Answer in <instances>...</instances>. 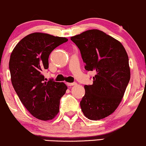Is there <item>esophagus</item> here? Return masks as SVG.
Segmentation results:
<instances>
[{"mask_svg": "<svg viewBox=\"0 0 146 146\" xmlns=\"http://www.w3.org/2000/svg\"><path fill=\"white\" fill-rule=\"evenodd\" d=\"M76 82H74V83H67V85L68 86H75L76 85Z\"/></svg>", "mask_w": 146, "mask_h": 146, "instance_id": "obj_1", "label": "esophagus"}]
</instances>
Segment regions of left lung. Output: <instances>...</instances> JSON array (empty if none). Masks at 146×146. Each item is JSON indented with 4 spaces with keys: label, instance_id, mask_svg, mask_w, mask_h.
Instances as JSON below:
<instances>
[{
    "label": "left lung",
    "instance_id": "left-lung-1",
    "mask_svg": "<svg viewBox=\"0 0 146 146\" xmlns=\"http://www.w3.org/2000/svg\"><path fill=\"white\" fill-rule=\"evenodd\" d=\"M81 51L88 71H95L92 85H85L80 106L84 115L98 120L109 116L121 102L130 79L129 58L118 40L98 29L70 37Z\"/></svg>",
    "mask_w": 146,
    "mask_h": 146
}]
</instances>
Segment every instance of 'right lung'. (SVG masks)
Listing matches in <instances>:
<instances>
[{"label": "right lung", "instance_id": "obj_1", "mask_svg": "<svg viewBox=\"0 0 146 146\" xmlns=\"http://www.w3.org/2000/svg\"><path fill=\"white\" fill-rule=\"evenodd\" d=\"M66 37L33 33L23 37L11 54L9 68L14 89L30 113L51 120L59 112L60 98L67 89L63 82L44 81L51 51L67 41Z\"/></svg>", "mask_w": 146, "mask_h": 146}]
</instances>
